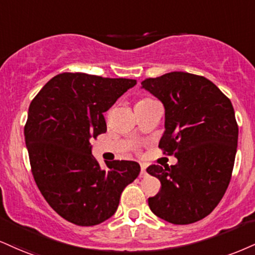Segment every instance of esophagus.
<instances>
[{"label": "esophagus", "instance_id": "1", "mask_svg": "<svg viewBox=\"0 0 255 255\" xmlns=\"http://www.w3.org/2000/svg\"><path fill=\"white\" fill-rule=\"evenodd\" d=\"M147 176V172H146V166L143 164H141V171H140V178H143Z\"/></svg>", "mask_w": 255, "mask_h": 255}]
</instances>
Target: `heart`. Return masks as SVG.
<instances>
[{
    "label": "heart",
    "mask_w": 255,
    "mask_h": 255,
    "mask_svg": "<svg viewBox=\"0 0 255 255\" xmlns=\"http://www.w3.org/2000/svg\"><path fill=\"white\" fill-rule=\"evenodd\" d=\"M149 101H152V98H149V97H143V98H140V100L136 102V104H143V103L149 102ZM136 104H135V106H136Z\"/></svg>",
    "instance_id": "b5f03b06"
}]
</instances>
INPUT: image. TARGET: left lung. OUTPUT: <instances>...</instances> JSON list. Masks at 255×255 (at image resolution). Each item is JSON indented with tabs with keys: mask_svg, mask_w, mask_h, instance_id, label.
<instances>
[{
	"mask_svg": "<svg viewBox=\"0 0 255 255\" xmlns=\"http://www.w3.org/2000/svg\"><path fill=\"white\" fill-rule=\"evenodd\" d=\"M141 85L165 107L159 148L178 159L172 166L147 167L161 184L149 208L173 225L197 222L215 209L231 182L239 135L234 108L213 82L194 73H165Z\"/></svg>",
	"mask_w": 255,
	"mask_h": 255,
	"instance_id": "obj_1",
	"label": "left lung"
}]
</instances>
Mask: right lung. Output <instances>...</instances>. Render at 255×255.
I'll return each instance as SVG.
<instances>
[{"label":"right lung","mask_w":255,"mask_h":255,"mask_svg":"<svg viewBox=\"0 0 255 255\" xmlns=\"http://www.w3.org/2000/svg\"><path fill=\"white\" fill-rule=\"evenodd\" d=\"M135 84L64 72L30 102L24 140L33 177L52 209L73 225L96 226L112 217L124 189L139 176L136 161H107L101 168L90 143L107 131L103 113Z\"/></svg>","instance_id":"add662e5"}]
</instances>
